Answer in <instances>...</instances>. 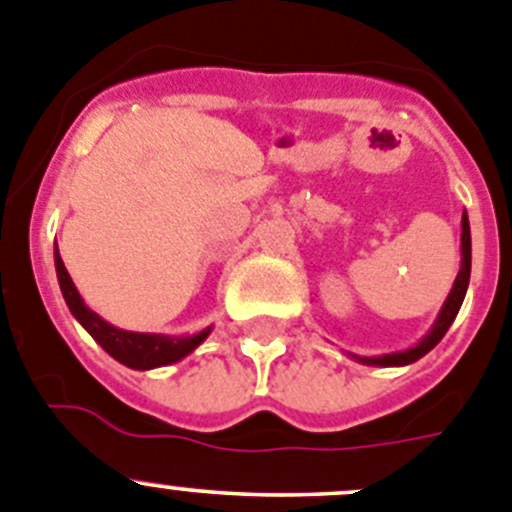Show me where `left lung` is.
I'll list each match as a JSON object with an SVG mask.
<instances>
[{
	"instance_id": "8db88e82",
	"label": "left lung",
	"mask_w": 512,
	"mask_h": 512,
	"mask_svg": "<svg viewBox=\"0 0 512 512\" xmlns=\"http://www.w3.org/2000/svg\"><path fill=\"white\" fill-rule=\"evenodd\" d=\"M460 250H462V262H460V272H457L455 283H452L450 295L444 300L442 310H439L437 321L432 323L427 336L422 338L419 343H414L412 348H404V351H394V353H381V356H353V361L366 366H409L414 361H419L422 356H427L434 346L444 338V333L450 331L452 321L460 313V305L465 300L467 285H470V265H472V242H470V219H467V212H462V234H460Z\"/></svg>"
}]
</instances>
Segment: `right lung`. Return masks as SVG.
<instances>
[{
    "mask_svg": "<svg viewBox=\"0 0 512 512\" xmlns=\"http://www.w3.org/2000/svg\"><path fill=\"white\" fill-rule=\"evenodd\" d=\"M55 270H57V283H60L62 298L68 303L70 313L75 315V321L95 338V343H100L108 356H113L118 364L128 366V369L136 371H148L159 369V366H169L181 361L184 356H189L199 343L207 341V336L212 333V326L204 328L199 333H191V336H166V333H136V331H123V328L111 326L108 321H103L95 310H90L85 305V300L80 298L78 288H75L73 278L65 270V262H62L60 252L55 245Z\"/></svg>",
    "mask_w": 512,
    "mask_h": 512,
    "instance_id": "obj_1",
    "label": "right lung"
}]
</instances>
